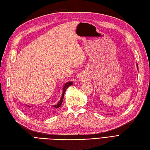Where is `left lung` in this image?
I'll use <instances>...</instances> for the list:
<instances>
[{"label": "left lung", "instance_id": "1", "mask_svg": "<svg viewBox=\"0 0 150 150\" xmlns=\"http://www.w3.org/2000/svg\"><path fill=\"white\" fill-rule=\"evenodd\" d=\"M137 69H138V66H137Z\"/></svg>", "mask_w": 150, "mask_h": 150}]
</instances>
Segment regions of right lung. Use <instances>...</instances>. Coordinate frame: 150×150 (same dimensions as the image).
Masks as SVG:
<instances>
[{"instance_id":"obj_1","label":"right lung","mask_w":150,"mask_h":150,"mask_svg":"<svg viewBox=\"0 0 150 150\" xmlns=\"http://www.w3.org/2000/svg\"><path fill=\"white\" fill-rule=\"evenodd\" d=\"M72 83H73L71 81V82H68V83H67L65 85H64V88H63V93H62V95L61 98H60V101H59V102L57 104L55 105H54L53 107H54V108H59V107H60V105H62V102H63L64 96V93H65V92H66V90H67V88H68L69 86H71V85L72 84ZM27 106L28 107V108H30V107H31V106H29V105H27Z\"/></svg>"}]
</instances>
